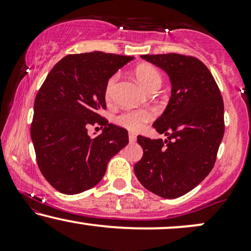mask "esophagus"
<instances>
[{"label":"esophagus","instance_id":"obj_1","mask_svg":"<svg viewBox=\"0 0 251 251\" xmlns=\"http://www.w3.org/2000/svg\"><path fill=\"white\" fill-rule=\"evenodd\" d=\"M128 139H129V142H135V139H137V135H135L133 132H129Z\"/></svg>","mask_w":251,"mask_h":251}]
</instances>
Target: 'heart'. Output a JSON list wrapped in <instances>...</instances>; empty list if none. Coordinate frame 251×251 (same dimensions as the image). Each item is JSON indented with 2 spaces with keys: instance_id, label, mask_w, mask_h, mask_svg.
<instances>
[{
  "instance_id": "obj_1",
  "label": "heart",
  "mask_w": 251,
  "mask_h": 251,
  "mask_svg": "<svg viewBox=\"0 0 251 251\" xmlns=\"http://www.w3.org/2000/svg\"><path fill=\"white\" fill-rule=\"evenodd\" d=\"M135 79L140 83V86L145 91L151 92L153 89H158L162 85V75L159 71L152 65L143 63L135 67L134 70ZM118 75L109 77L105 87V98L106 100H111L113 97L114 89H116ZM153 114L149 109H139V111H126L117 118V123L124 126L125 128L131 131H138L144 126V124L152 119Z\"/></svg>"
}]
</instances>
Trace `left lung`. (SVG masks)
<instances>
[{
  "instance_id": "obj_1",
  "label": "left lung",
  "mask_w": 251,
  "mask_h": 251,
  "mask_svg": "<svg viewBox=\"0 0 251 251\" xmlns=\"http://www.w3.org/2000/svg\"><path fill=\"white\" fill-rule=\"evenodd\" d=\"M168 74L171 97L153 123L168 139L138 135L143 158L134 165L142 185L163 198H177L210 174L224 134V105L214 76L196 57L142 55Z\"/></svg>"
}]
</instances>
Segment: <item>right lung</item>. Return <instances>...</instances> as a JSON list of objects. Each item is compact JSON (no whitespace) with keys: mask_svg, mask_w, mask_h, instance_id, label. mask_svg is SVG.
<instances>
[{"mask_svg":"<svg viewBox=\"0 0 251 251\" xmlns=\"http://www.w3.org/2000/svg\"><path fill=\"white\" fill-rule=\"evenodd\" d=\"M131 60L102 51L67 55L37 92L31 142L40 171L59 192L76 195L96 186L111 158L128 144L127 129L108 124L100 112L109 77ZM94 123L103 133L89 137L87 127Z\"/></svg>","mask_w":251,"mask_h":251,"instance_id":"obj_1","label":"right lung"}]
</instances>
